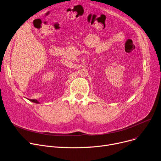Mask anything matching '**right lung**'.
<instances>
[{
    "mask_svg": "<svg viewBox=\"0 0 161 161\" xmlns=\"http://www.w3.org/2000/svg\"><path fill=\"white\" fill-rule=\"evenodd\" d=\"M30 101H32V102H33V103H37V104H40V103L37 101V99H30Z\"/></svg>",
    "mask_w": 161,
    "mask_h": 161,
    "instance_id": "add662e5",
    "label": "right lung"
}]
</instances>
